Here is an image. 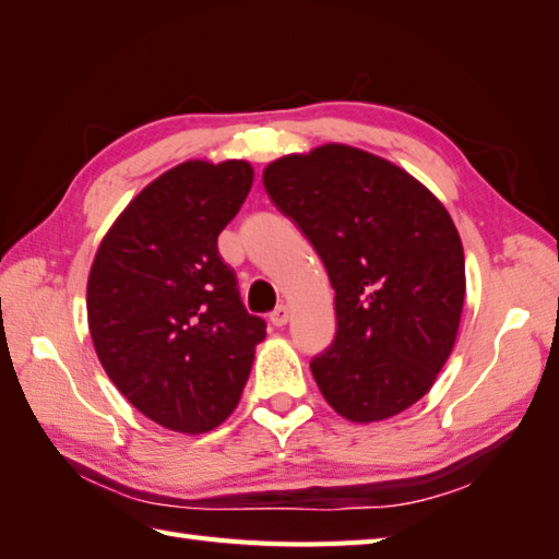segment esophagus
<instances>
[{"instance_id":"1","label":"esophagus","mask_w":559,"mask_h":559,"mask_svg":"<svg viewBox=\"0 0 559 559\" xmlns=\"http://www.w3.org/2000/svg\"><path fill=\"white\" fill-rule=\"evenodd\" d=\"M270 322H272V325H275V328H284V325H287V322H289V308H287V306H277L275 311L270 313Z\"/></svg>"}]
</instances>
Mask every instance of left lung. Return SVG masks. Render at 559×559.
<instances>
[{
  "instance_id": "left-lung-1",
  "label": "left lung",
  "mask_w": 559,
  "mask_h": 559,
  "mask_svg": "<svg viewBox=\"0 0 559 559\" xmlns=\"http://www.w3.org/2000/svg\"><path fill=\"white\" fill-rule=\"evenodd\" d=\"M263 183L325 263L337 337L311 361L352 424L392 418L428 394L454 349L464 246L438 195L361 147L325 143L263 169Z\"/></svg>"
}]
</instances>
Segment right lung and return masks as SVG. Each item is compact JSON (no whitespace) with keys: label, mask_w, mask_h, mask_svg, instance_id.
<instances>
[{"label":"right lung","mask_w":559,"mask_h":559,"mask_svg":"<svg viewBox=\"0 0 559 559\" xmlns=\"http://www.w3.org/2000/svg\"><path fill=\"white\" fill-rule=\"evenodd\" d=\"M253 186L246 159H186L121 210L88 275V330L117 390L186 436L237 408L265 322L248 316L217 237Z\"/></svg>","instance_id":"add662e5"}]
</instances>
